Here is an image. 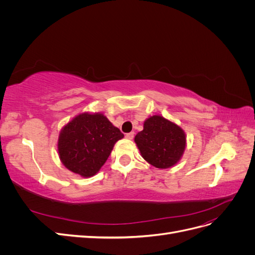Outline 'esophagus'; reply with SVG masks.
<instances>
[{
	"mask_svg": "<svg viewBox=\"0 0 255 255\" xmlns=\"http://www.w3.org/2000/svg\"><path fill=\"white\" fill-rule=\"evenodd\" d=\"M126 138H127V139H133V138H134V132L128 133V134L126 135Z\"/></svg>",
	"mask_w": 255,
	"mask_h": 255,
	"instance_id": "1",
	"label": "esophagus"
}]
</instances>
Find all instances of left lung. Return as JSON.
Wrapping results in <instances>:
<instances>
[{"label":"left lung","instance_id":"1","mask_svg":"<svg viewBox=\"0 0 255 255\" xmlns=\"http://www.w3.org/2000/svg\"><path fill=\"white\" fill-rule=\"evenodd\" d=\"M141 156L154 167L167 169L179 161L186 146V135L175 123L161 116H152L135 136Z\"/></svg>","mask_w":255,"mask_h":255}]
</instances>
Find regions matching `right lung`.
<instances>
[{"mask_svg":"<svg viewBox=\"0 0 255 255\" xmlns=\"http://www.w3.org/2000/svg\"><path fill=\"white\" fill-rule=\"evenodd\" d=\"M123 135L103 114L83 113L60 130L58 154L63 165L84 177L95 175Z\"/></svg>","mask_w":255,"mask_h":255,"instance_id":"add662e5","label":"right lung"}]
</instances>
